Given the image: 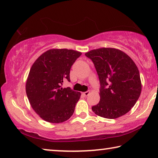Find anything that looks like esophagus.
I'll use <instances>...</instances> for the list:
<instances>
[{
	"label": "esophagus",
	"mask_w": 158,
	"mask_h": 158,
	"mask_svg": "<svg viewBox=\"0 0 158 158\" xmlns=\"http://www.w3.org/2000/svg\"><path fill=\"white\" fill-rule=\"evenodd\" d=\"M83 95H84V96H88L89 94H90V91H86V92H84L82 93Z\"/></svg>",
	"instance_id": "1"
}]
</instances>
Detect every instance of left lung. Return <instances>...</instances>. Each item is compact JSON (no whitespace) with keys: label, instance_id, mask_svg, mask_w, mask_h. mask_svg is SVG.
<instances>
[{"label":"left lung","instance_id":"1","mask_svg":"<svg viewBox=\"0 0 158 158\" xmlns=\"http://www.w3.org/2000/svg\"><path fill=\"white\" fill-rule=\"evenodd\" d=\"M94 63L100 83V100L92 106L99 116L115 119L127 114L141 91L138 68L129 56L115 48H100L85 53Z\"/></svg>","mask_w":158,"mask_h":158}]
</instances>
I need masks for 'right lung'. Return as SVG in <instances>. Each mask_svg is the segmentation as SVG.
<instances>
[{
	"label": "right lung",
	"instance_id": "right-lung-1",
	"mask_svg": "<svg viewBox=\"0 0 158 158\" xmlns=\"http://www.w3.org/2000/svg\"><path fill=\"white\" fill-rule=\"evenodd\" d=\"M81 55L72 49H52L32 65L26 92L32 108L44 121L59 123L73 116L81 93L61 85L65 79L70 81L71 67Z\"/></svg>",
	"mask_w": 158,
	"mask_h": 158
}]
</instances>
